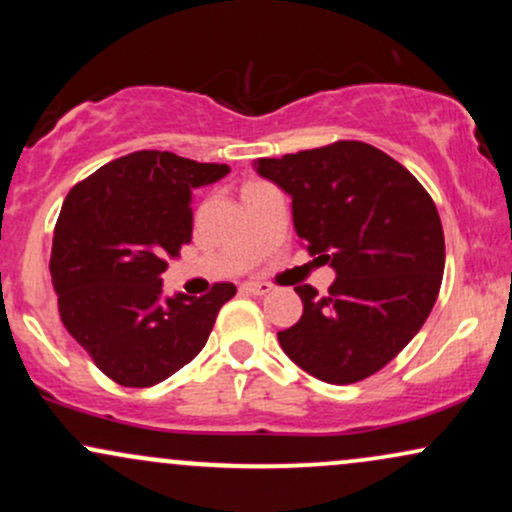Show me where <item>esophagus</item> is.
<instances>
[{
  "mask_svg": "<svg viewBox=\"0 0 512 512\" xmlns=\"http://www.w3.org/2000/svg\"><path fill=\"white\" fill-rule=\"evenodd\" d=\"M240 291L250 293V296H267L272 291V284H267V281H245Z\"/></svg>",
  "mask_w": 512,
  "mask_h": 512,
  "instance_id": "obj_1",
  "label": "esophagus"
}]
</instances>
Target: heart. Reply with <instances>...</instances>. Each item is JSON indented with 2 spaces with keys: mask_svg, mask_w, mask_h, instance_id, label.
<instances>
[{
  "mask_svg": "<svg viewBox=\"0 0 512 512\" xmlns=\"http://www.w3.org/2000/svg\"><path fill=\"white\" fill-rule=\"evenodd\" d=\"M255 185H260V182H248V185H245L243 190H248V187H255Z\"/></svg>",
  "mask_w": 512,
  "mask_h": 512,
  "instance_id": "heart-1",
  "label": "heart"
}]
</instances>
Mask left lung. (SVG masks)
<instances>
[{
    "mask_svg": "<svg viewBox=\"0 0 512 512\" xmlns=\"http://www.w3.org/2000/svg\"><path fill=\"white\" fill-rule=\"evenodd\" d=\"M257 170L293 199V226L310 255L330 262L327 296L296 286L303 315L281 349L322 383L378 373L421 330L445 269L436 204L402 163L366 142L260 158Z\"/></svg>",
    "mask_w": 512,
    "mask_h": 512,
    "instance_id": "obj_1",
    "label": "left lung"
}]
</instances>
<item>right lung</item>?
Wrapping results in <instances>:
<instances>
[{
    "instance_id": "obj_1",
    "label": "right lung",
    "mask_w": 512,
    "mask_h": 512,
    "mask_svg": "<svg viewBox=\"0 0 512 512\" xmlns=\"http://www.w3.org/2000/svg\"><path fill=\"white\" fill-rule=\"evenodd\" d=\"M228 166L170 151H134L69 190L52 238L50 274L62 325L122 387H151L207 344L236 286L163 296L168 260L192 240V187Z\"/></svg>"
}]
</instances>
